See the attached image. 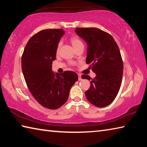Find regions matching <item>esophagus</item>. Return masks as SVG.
<instances>
[{
    "mask_svg": "<svg viewBox=\"0 0 147 147\" xmlns=\"http://www.w3.org/2000/svg\"><path fill=\"white\" fill-rule=\"evenodd\" d=\"M82 80V75L80 74H78V80Z\"/></svg>",
    "mask_w": 147,
    "mask_h": 147,
    "instance_id": "34e87169",
    "label": "esophagus"
}]
</instances>
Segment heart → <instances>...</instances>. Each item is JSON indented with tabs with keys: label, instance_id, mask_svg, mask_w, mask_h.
<instances>
[{
	"label": "heart",
	"instance_id": "1",
	"mask_svg": "<svg viewBox=\"0 0 147 147\" xmlns=\"http://www.w3.org/2000/svg\"><path fill=\"white\" fill-rule=\"evenodd\" d=\"M71 42L72 45H73V46L74 48V47H76V46L79 45L83 44L82 42L78 38H71ZM60 46H61V43H60V42H59V43L58 45V47H57V51H59V48H60Z\"/></svg>",
	"mask_w": 147,
	"mask_h": 147
}]
</instances>
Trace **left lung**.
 Listing matches in <instances>:
<instances>
[{
  "label": "left lung",
  "instance_id": "obj_1",
  "mask_svg": "<svg viewBox=\"0 0 147 147\" xmlns=\"http://www.w3.org/2000/svg\"><path fill=\"white\" fill-rule=\"evenodd\" d=\"M75 32L88 44L86 63L96 74L94 78L82 76L91 80L86 98L94 106L106 107L115 98L122 82L123 62L119 47L110 34L98 28H77Z\"/></svg>",
  "mask_w": 147,
  "mask_h": 147
}]
</instances>
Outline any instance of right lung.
Returning a JSON list of instances; mask_svg holds the SVG:
<instances>
[{"instance_id":"1","label":"right lung","mask_w":147,"mask_h":147,"mask_svg":"<svg viewBox=\"0 0 147 147\" xmlns=\"http://www.w3.org/2000/svg\"><path fill=\"white\" fill-rule=\"evenodd\" d=\"M64 32L63 29H47L34 34L21 58L22 71L29 91L41 106L50 109H58L66 102L71 87L78 79L73 71L54 74L52 71Z\"/></svg>"}]
</instances>
